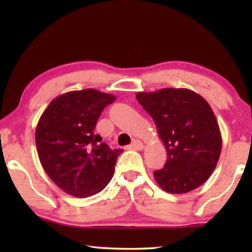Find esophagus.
<instances>
[{
    "instance_id": "obj_1",
    "label": "esophagus",
    "mask_w": 252,
    "mask_h": 252,
    "mask_svg": "<svg viewBox=\"0 0 252 252\" xmlns=\"http://www.w3.org/2000/svg\"><path fill=\"white\" fill-rule=\"evenodd\" d=\"M132 148H133L134 150H142L143 143L140 141V140H134L133 143H132Z\"/></svg>"
}]
</instances>
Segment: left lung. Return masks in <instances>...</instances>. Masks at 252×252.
<instances>
[{"label": "left lung", "instance_id": "1", "mask_svg": "<svg viewBox=\"0 0 252 252\" xmlns=\"http://www.w3.org/2000/svg\"><path fill=\"white\" fill-rule=\"evenodd\" d=\"M135 96L155 120L167 150L164 167L153 173L157 183L169 193L197 189L216 169L222 148L211 106L188 89L165 88Z\"/></svg>", "mask_w": 252, "mask_h": 252}]
</instances>
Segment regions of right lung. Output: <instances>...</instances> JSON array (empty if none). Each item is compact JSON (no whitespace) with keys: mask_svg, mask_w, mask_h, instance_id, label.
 I'll use <instances>...</instances> for the list:
<instances>
[{"mask_svg":"<svg viewBox=\"0 0 252 252\" xmlns=\"http://www.w3.org/2000/svg\"><path fill=\"white\" fill-rule=\"evenodd\" d=\"M117 97L94 89L55 97L35 130L37 155L46 174L76 198L100 192L110 182L122 149L111 150L94 133L97 119Z\"/></svg>","mask_w":252,"mask_h":252,"instance_id":"add662e5","label":"right lung"}]
</instances>
